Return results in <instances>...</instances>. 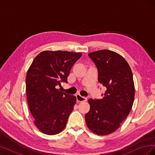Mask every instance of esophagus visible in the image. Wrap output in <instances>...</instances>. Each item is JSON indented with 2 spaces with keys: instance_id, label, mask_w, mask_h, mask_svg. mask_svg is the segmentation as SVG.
Masks as SVG:
<instances>
[{
  "instance_id": "34e87169",
  "label": "esophagus",
  "mask_w": 155,
  "mask_h": 155,
  "mask_svg": "<svg viewBox=\"0 0 155 155\" xmlns=\"http://www.w3.org/2000/svg\"><path fill=\"white\" fill-rule=\"evenodd\" d=\"M76 99H77L78 101L82 102V101H85L87 100L86 97L81 96L80 94H76Z\"/></svg>"
}]
</instances>
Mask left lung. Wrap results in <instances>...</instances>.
I'll use <instances>...</instances> for the list:
<instances>
[{"mask_svg": "<svg viewBox=\"0 0 155 155\" xmlns=\"http://www.w3.org/2000/svg\"><path fill=\"white\" fill-rule=\"evenodd\" d=\"M98 72V82L106 91L102 99H89L91 109L85 116L88 129L98 135L118 129L132 109L134 99L133 73L125 59L113 51L89 53Z\"/></svg>", "mask_w": 155, "mask_h": 155, "instance_id": "left-lung-1", "label": "left lung"}]
</instances>
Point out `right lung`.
Returning <instances> with one entry per match:
<instances>
[{"label": "right lung", "instance_id": "add662e5", "mask_svg": "<svg viewBox=\"0 0 155 155\" xmlns=\"http://www.w3.org/2000/svg\"><path fill=\"white\" fill-rule=\"evenodd\" d=\"M81 53L44 51L37 55L27 72L28 104L34 124L42 133L56 134L62 131L76 104V96L57 88L67 83L68 76Z\"/></svg>", "mask_w": 155, "mask_h": 155}]
</instances>
